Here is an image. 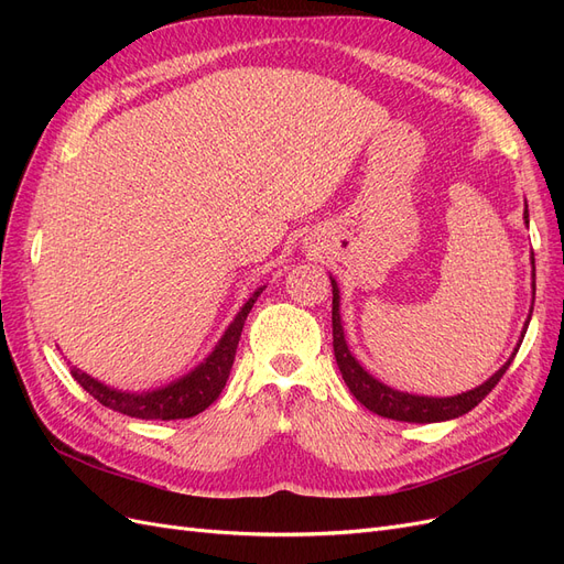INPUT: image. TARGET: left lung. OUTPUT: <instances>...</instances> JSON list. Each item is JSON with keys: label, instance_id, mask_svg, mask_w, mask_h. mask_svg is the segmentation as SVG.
<instances>
[{"label": "left lung", "instance_id": "1", "mask_svg": "<svg viewBox=\"0 0 564 564\" xmlns=\"http://www.w3.org/2000/svg\"><path fill=\"white\" fill-rule=\"evenodd\" d=\"M524 220L529 224V214L524 209ZM534 263V259H532ZM332 327H334V355H336V365L344 373V381L350 388L352 395L360 400L369 412L392 419V421H406V423H435V421H449L456 416H464L468 414L473 406L480 404L491 388L501 381V377L506 373V369L513 362V357L518 352H513V357L494 373L489 381H485L480 388L468 390V392H460V395L454 398H419V395H409V392H400V390H392L388 386H383L381 381H377L367 373L360 362L355 360L350 355L348 346H346V336H344V327H340V315H338V289L336 282L332 280ZM524 338V332H522Z\"/></svg>", "mask_w": 564, "mask_h": 564}]
</instances>
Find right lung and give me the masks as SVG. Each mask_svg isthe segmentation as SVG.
I'll list each match as a JSON object with an SVG mask.
<instances>
[{
	"label": "right lung",
	"mask_w": 564,
	"mask_h": 564,
	"mask_svg": "<svg viewBox=\"0 0 564 564\" xmlns=\"http://www.w3.org/2000/svg\"><path fill=\"white\" fill-rule=\"evenodd\" d=\"M263 289L253 292V296L245 303V308L237 313L224 338L218 340L216 350L204 360L195 371L187 373L181 381L145 392V395H131V392H122L108 388L91 379L89 373L79 369H73V379L89 392L94 400H98L104 406L112 409L131 419H145V421H174V419H191L199 412H204L226 388V381L230 377V369L235 362L237 344H240L245 319L251 311L256 299L261 296Z\"/></svg>",
	"instance_id": "add662e5"
}]
</instances>
